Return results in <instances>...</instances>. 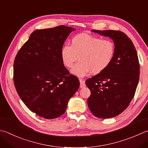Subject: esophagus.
<instances>
[{"label":"esophagus","instance_id":"esophagus-1","mask_svg":"<svg viewBox=\"0 0 148 148\" xmlns=\"http://www.w3.org/2000/svg\"><path fill=\"white\" fill-rule=\"evenodd\" d=\"M79 82H80V87L81 88L85 87V79L80 78Z\"/></svg>","mask_w":148,"mask_h":148}]
</instances>
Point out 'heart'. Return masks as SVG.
<instances>
[{
  "instance_id": "obj_1",
  "label": "heart",
  "mask_w": 148,
  "mask_h": 148,
  "mask_svg": "<svg viewBox=\"0 0 148 148\" xmlns=\"http://www.w3.org/2000/svg\"><path fill=\"white\" fill-rule=\"evenodd\" d=\"M115 51V43L110 39L80 34L72 38L71 45L63 46L61 58L63 64L69 69L79 58L72 72L83 76L90 71L98 74L105 71L112 62Z\"/></svg>"
}]
</instances>
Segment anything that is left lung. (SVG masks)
Returning a JSON list of instances; mask_svg holds the SVG:
<instances>
[{"instance_id": "left-lung-1", "label": "left lung", "mask_w": 148, "mask_h": 148, "mask_svg": "<svg viewBox=\"0 0 148 148\" xmlns=\"http://www.w3.org/2000/svg\"><path fill=\"white\" fill-rule=\"evenodd\" d=\"M92 31L111 38L115 51L108 67L85 82L91 92L88 106L95 117H114L125 110L135 95L140 74L137 53L132 40L122 31Z\"/></svg>"}]
</instances>
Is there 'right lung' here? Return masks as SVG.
Here are the masks:
<instances>
[{"instance_id":"add662e5","label":"right lung","mask_w":148,"mask_h":148,"mask_svg":"<svg viewBox=\"0 0 148 148\" xmlns=\"http://www.w3.org/2000/svg\"><path fill=\"white\" fill-rule=\"evenodd\" d=\"M73 30L63 25L36 30L14 58L16 90L27 108L40 117H60L79 88V79L70 74L61 58V49Z\"/></svg>"}]
</instances>
